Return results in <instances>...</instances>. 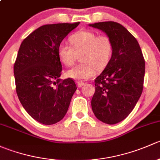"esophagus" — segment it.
<instances>
[{
	"mask_svg": "<svg viewBox=\"0 0 160 160\" xmlns=\"http://www.w3.org/2000/svg\"><path fill=\"white\" fill-rule=\"evenodd\" d=\"M77 87H78V88H82V87L84 85V83H83V81H78L77 83Z\"/></svg>",
	"mask_w": 160,
	"mask_h": 160,
	"instance_id": "1",
	"label": "esophagus"
}]
</instances>
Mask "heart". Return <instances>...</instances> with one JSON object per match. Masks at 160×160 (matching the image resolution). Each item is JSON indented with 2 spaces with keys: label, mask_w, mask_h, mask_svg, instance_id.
<instances>
[{
  "label": "heart",
  "mask_w": 160,
  "mask_h": 160,
  "mask_svg": "<svg viewBox=\"0 0 160 160\" xmlns=\"http://www.w3.org/2000/svg\"><path fill=\"white\" fill-rule=\"evenodd\" d=\"M70 46L62 42L59 45L57 54L63 65L70 67L75 62L77 55L81 62L67 72V76L74 80H85L93 77L96 69L101 71L110 62L113 53L112 40L108 35L90 30L76 32L69 38Z\"/></svg>",
  "instance_id": "obj_1"
}]
</instances>
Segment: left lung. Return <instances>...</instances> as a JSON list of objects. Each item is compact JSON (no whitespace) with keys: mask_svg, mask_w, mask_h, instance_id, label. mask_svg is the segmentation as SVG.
<instances>
[{"mask_svg":"<svg viewBox=\"0 0 160 160\" xmlns=\"http://www.w3.org/2000/svg\"><path fill=\"white\" fill-rule=\"evenodd\" d=\"M90 26L105 32L113 42L110 62L94 80L91 107L97 118L114 125L128 117L142 93L145 59L136 38L121 24L103 22Z\"/></svg>","mask_w":160,"mask_h":160,"instance_id":"obj_1","label":"left lung"}]
</instances>
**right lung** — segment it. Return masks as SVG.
<instances>
[{
	"mask_svg": "<svg viewBox=\"0 0 160 160\" xmlns=\"http://www.w3.org/2000/svg\"><path fill=\"white\" fill-rule=\"evenodd\" d=\"M80 22L45 25L23 40L14 65L16 92L25 111L44 125L62 120L77 90L72 78L61 80L58 46Z\"/></svg>",
	"mask_w": 160,
	"mask_h": 160,
	"instance_id": "1",
	"label": "right lung"
}]
</instances>
